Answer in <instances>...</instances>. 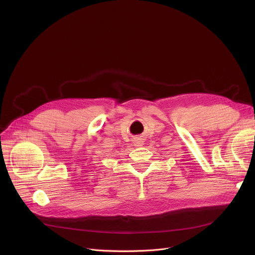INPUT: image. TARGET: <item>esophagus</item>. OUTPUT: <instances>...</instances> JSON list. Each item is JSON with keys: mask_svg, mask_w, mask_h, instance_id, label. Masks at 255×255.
I'll use <instances>...</instances> for the list:
<instances>
[{"mask_svg": "<svg viewBox=\"0 0 255 255\" xmlns=\"http://www.w3.org/2000/svg\"><path fill=\"white\" fill-rule=\"evenodd\" d=\"M134 144H135V146H140V145H142V141L140 139H135Z\"/></svg>", "mask_w": 255, "mask_h": 255, "instance_id": "34e87169", "label": "esophagus"}]
</instances>
